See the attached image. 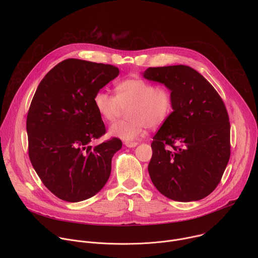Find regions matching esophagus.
Instances as JSON below:
<instances>
[{"label":"esophagus","instance_id":"34e87169","mask_svg":"<svg viewBox=\"0 0 258 258\" xmlns=\"http://www.w3.org/2000/svg\"><path fill=\"white\" fill-rule=\"evenodd\" d=\"M124 144H125L126 147H128V148H134V147H136L138 145L137 142H128V141L125 142Z\"/></svg>","mask_w":258,"mask_h":258}]
</instances>
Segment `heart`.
Returning a JSON list of instances; mask_svg holds the SVG:
<instances>
[{"instance_id":"obj_1","label":"heart","mask_w":258,"mask_h":258,"mask_svg":"<svg viewBox=\"0 0 258 258\" xmlns=\"http://www.w3.org/2000/svg\"><path fill=\"white\" fill-rule=\"evenodd\" d=\"M116 95L100 90L94 105L99 115L108 122L114 121L126 110L127 117L110 126V134L125 141L139 138L148 126L162 125L170 116L173 96L167 87H156L143 79H127L116 86Z\"/></svg>"}]
</instances>
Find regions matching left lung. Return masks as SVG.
Here are the masks:
<instances>
[{"instance_id": "1", "label": "left lung", "mask_w": 258, "mask_h": 258, "mask_svg": "<svg viewBox=\"0 0 258 258\" xmlns=\"http://www.w3.org/2000/svg\"><path fill=\"white\" fill-rule=\"evenodd\" d=\"M144 78L164 84L173 96V111L151 143L152 182L174 201L203 199L217 187L231 156L226 105L200 73L186 65L149 67Z\"/></svg>"}]
</instances>
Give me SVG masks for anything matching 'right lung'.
<instances>
[{
  "label": "right lung",
  "mask_w": 258,
  "mask_h": 258,
  "mask_svg": "<svg viewBox=\"0 0 258 258\" xmlns=\"http://www.w3.org/2000/svg\"><path fill=\"white\" fill-rule=\"evenodd\" d=\"M118 73L114 65L66 59L47 73L34 93L26 118L28 156L46 188L61 200L89 199L110 176L120 139L90 143L106 134L95 94Z\"/></svg>",
  "instance_id": "obj_1"
}]
</instances>
